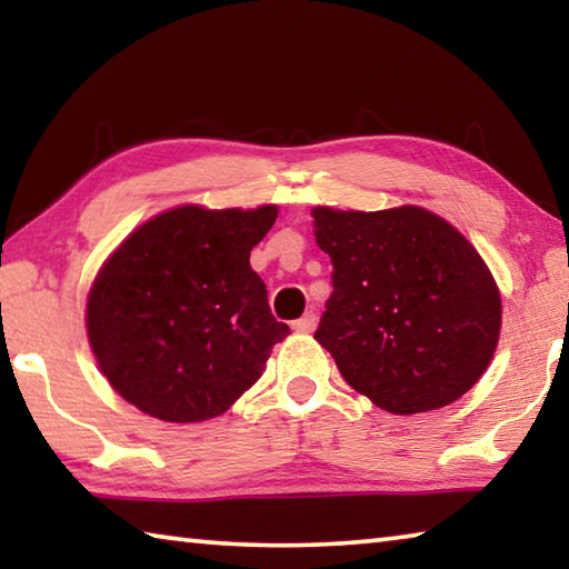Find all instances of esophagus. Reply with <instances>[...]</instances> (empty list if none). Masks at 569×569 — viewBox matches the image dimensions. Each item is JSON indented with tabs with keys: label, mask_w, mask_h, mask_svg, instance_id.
<instances>
[{
	"label": "esophagus",
	"mask_w": 569,
	"mask_h": 569,
	"mask_svg": "<svg viewBox=\"0 0 569 569\" xmlns=\"http://www.w3.org/2000/svg\"><path fill=\"white\" fill-rule=\"evenodd\" d=\"M316 313L313 311H308L306 316H301V319L298 321H293V331H298V333H311L313 329H316Z\"/></svg>",
	"instance_id": "1"
}]
</instances>
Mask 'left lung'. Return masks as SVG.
<instances>
[{"instance_id":"left-lung-1","label":"left lung","mask_w":569,"mask_h":569,"mask_svg":"<svg viewBox=\"0 0 569 569\" xmlns=\"http://www.w3.org/2000/svg\"><path fill=\"white\" fill-rule=\"evenodd\" d=\"M333 293L313 339L349 387L391 413L447 407L492 361L502 298L477 248L431 210L316 206Z\"/></svg>"}]
</instances>
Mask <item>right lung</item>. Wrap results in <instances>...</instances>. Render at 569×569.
<instances>
[{"label":"right lung","mask_w":569,"mask_h":569,"mask_svg":"<svg viewBox=\"0 0 569 569\" xmlns=\"http://www.w3.org/2000/svg\"><path fill=\"white\" fill-rule=\"evenodd\" d=\"M278 218L180 206L114 248L88 296V339L100 371L148 417H220L261 379L291 329L276 321L250 250Z\"/></svg>","instance_id":"1"}]
</instances>
